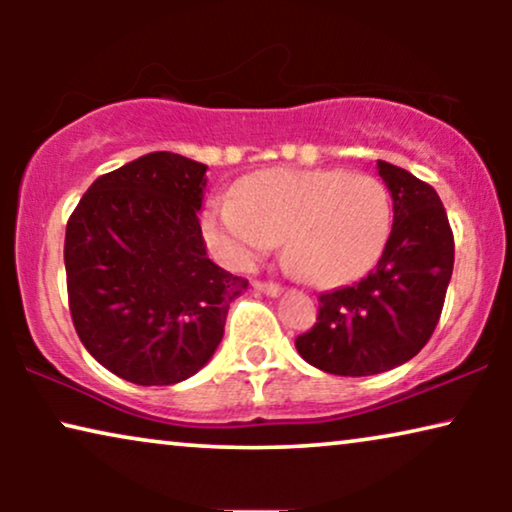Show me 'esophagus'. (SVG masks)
I'll use <instances>...</instances> for the list:
<instances>
[{
	"instance_id": "esophagus-1",
	"label": "esophagus",
	"mask_w": 512,
	"mask_h": 512,
	"mask_svg": "<svg viewBox=\"0 0 512 512\" xmlns=\"http://www.w3.org/2000/svg\"><path fill=\"white\" fill-rule=\"evenodd\" d=\"M254 289L265 293V296H270V298H277L279 293H282V286L272 284V282H254Z\"/></svg>"
}]
</instances>
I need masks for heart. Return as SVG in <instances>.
<instances>
[{"label": "heart", "instance_id": "1", "mask_svg": "<svg viewBox=\"0 0 512 512\" xmlns=\"http://www.w3.org/2000/svg\"><path fill=\"white\" fill-rule=\"evenodd\" d=\"M382 181L342 170H265L219 195L202 214V235L228 268L247 270L284 240V256L310 284L361 277L391 233Z\"/></svg>", "mask_w": 512, "mask_h": 512}]
</instances>
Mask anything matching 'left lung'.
<instances>
[{
    "label": "left lung",
    "mask_w": 512,
    "mask_h": 512,
    "mask_svg": "<svg viewBox=\"0 0 512 512\" xmlns=\"http://www.w3.org/2000/svg\"><path fill=\"white\" fill-rule=\"evenodd\" d=\"M394 200V226L382 258L361 282L319 296L317 324L298 335L307 363L331 375L363 377L419 354L443 312L454 268V237L429 184L377 160Z\"/></svg>",
    "instance_id": "left-lung-1"
}]
</instances>
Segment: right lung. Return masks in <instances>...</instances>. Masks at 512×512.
<instances>
[{
	"mask_svg": "<svg viewBox=\"0 0 512 512\" xmlns=\"http://www.w3.org/2000/svg\"><path fill=\"white\" fill-rule=\"evenodd\" d=\"M207 165L146 153L102 174L67 221L69 312L83 347L139 387L184 382L212 359L249 282L207 258Z\"/></svg>",
	"mask_w": 512,
	"mask_h": 512,
	"instance_id": "add662e5",
	"label": "right lung"
}]
</instances>
